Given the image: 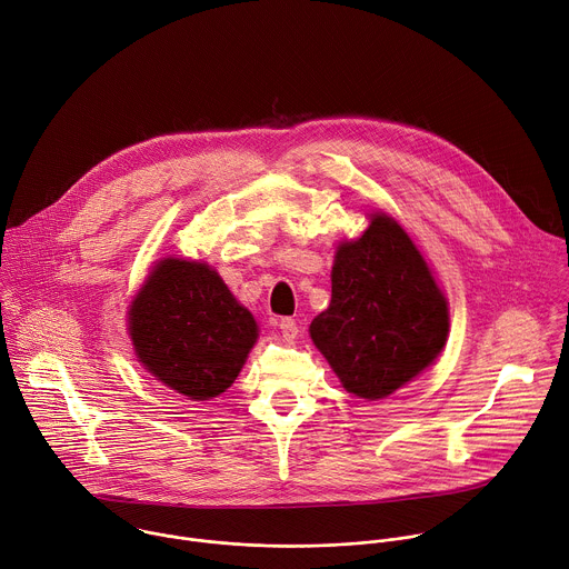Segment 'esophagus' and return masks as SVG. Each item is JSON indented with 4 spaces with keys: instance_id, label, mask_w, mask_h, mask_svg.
I'll use <instances>...</instances> for the list:
<instances>
[{
    "instance_id": "esophagus-1",
    "label": "esophagus",
    "mask_w": 569,
    "mask_h": 569,
    "mask_svg": "<svg viewBox=\"0 0 569 569\" xmlns=\"http://www.w3.org/2000/svg\"><path fill=\"white\" fill-rule=\"evenodd\" d=\"M276 327L280 329V333H282L287 340L296 338V333H298V325H296L293 318H278V320H276Z\"/></svg>"
}]
</instances>
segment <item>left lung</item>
<instances>
[{"label": "left lung", "mask_w": 569, "mask_h": 569, "mask_svg": "<svg viewBox=\"0 0 569 569\" xmlns=\"http://www.w3.org/2000/svg\"><path fill=\"white\" fill-rule=\"evenodd\" d=\"M343 388L383 399L428 368L448 333L446 298L421 253L388 214L340 244L331 302L309 327Z\"/></svg>", "instance_id": "obj_1"}]
</instances>
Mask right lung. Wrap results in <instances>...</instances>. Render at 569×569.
<instances>
[{
	"label": "right lung",
	"instance_id": "right-lung-1",
	"mask_svg": "<svg viewBox=\"0 0 569 569\" xmlns=\"http://www.w3.org/2000/svg\"><path fill=\"white\" fill-rule=\"evenodd\" d=\"M130 333L148 372L203 401L236 381L258 325L210 267L168 258L132 302Z\"/></svg>",
	"mask_w": 569,
	"mask_h": 569
}]
</instances>
